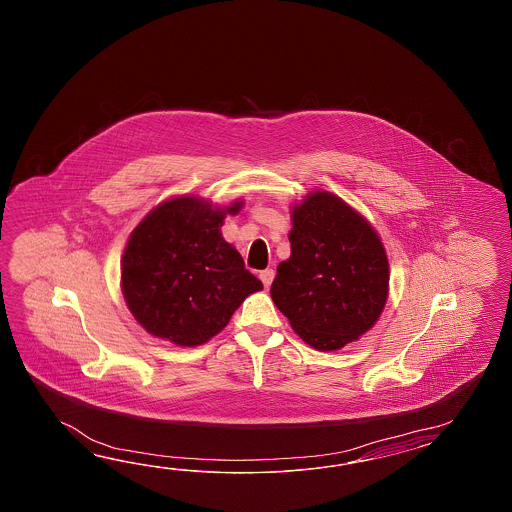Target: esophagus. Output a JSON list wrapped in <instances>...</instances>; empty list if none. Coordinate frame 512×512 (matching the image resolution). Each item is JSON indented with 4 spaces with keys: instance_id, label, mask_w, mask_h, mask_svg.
I'll use <instances>...</instances> for the list:
<instances>
[{
    "instance_id": "obj_1",
    "label": "esophagus",
    "mask_w": 512,
    "mask_h": 512,
    "mask_svg": "<svg viewBox=\"0 0 512 512\" xmlns=\"http://www.w3.org/2000/svg\"><path fill=\"white\" fill-rule=\"evenodd\" d=\"M260 280L263 282L265 287H269V285L272 283V280H274V271H272V269H265V271H261Z\"/></svg>"
}]
</instances>
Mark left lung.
Segmentation results:
<instances>
[{"label": "left lung", "instance_id": "left-lung-1", "mask_svg": "<svg viewBox=\"0 0 512 512\" xmlns=\"http://www.w3.org/2000/svg\"><path fill=\"white\" fill-rule=\"evenodd\" d=\"M291 258L276 269L272 302L309 346L344 348L381 316L388 258L370 223L329 192L293 210Z\"/></svg>", "mask_w": 512, "mask_h": 512}]
</instances>
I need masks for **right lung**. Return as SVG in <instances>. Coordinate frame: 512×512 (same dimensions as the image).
Listing matches in <instances>:
<instances>
[{
	"label": "right lung",
	"instance_id": "obj_1",
	"mask_svg": "<svg viewBox=\"0 0 512 512\" xmlns=\"http://www.w3.org/2000/svg\"><path fill=\"white\" fill-rule=\"evenodd\" d=\"M225 210L197 197H175L131 232L122 256V293L153 337L199 346L229 324L251 293L263 289L232 245L221 238Z\"/></svg>",
	"mask_w": 512,
	"mask_h": 512
}]
</instances>
